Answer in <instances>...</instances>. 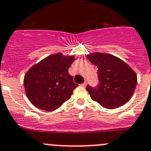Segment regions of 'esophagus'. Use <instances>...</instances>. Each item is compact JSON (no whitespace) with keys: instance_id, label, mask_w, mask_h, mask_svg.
Returning <instances> with one entry per match:
<instances>
[{"instance_id":"1","label":"esophagus","mask_w":151,"mask_h":151,"mask_svg":"<svg viewBox=\"0 0 151 151\" xmlns=\"http://www.w3.org/2000/svg\"><path fill=\"white\" fill-rule=\"evenodd\" d=\"M81 86H83V87H86V82H84L83 83L81 84Z\"/></svg>"}]
</instances>
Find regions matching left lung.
<instances>
[{
	"label": "left lung",
	"mask_w": 151,
	"mask_h": 151,
	"mask_svg": "<svg viewBox=\"0 0 151 151\" xmlns=\"http://www.w3.org/2000/svg\"><path fill=\"white\" fill-rule=\"evenodd\" d=\"M87 59L98 68L99 85L86 89L93 101L103 108L114 109L131 99L137 85L135 71L123 60L113 55L95 52Z\"/></svg>",
	"instance_id": "obj_1"
}]
</instances>
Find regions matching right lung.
I'll use <instances>...</instances> for the list:
<instances>
[{"instance_id":"1","label":"right lung","mask_w":151,"mask_h":151,"mask_svg":"<svg viewBox=\"0 0 151 151\" xmlns=\"http://www.w3.org/2000/svg\"><path fill=\"white\" fill-rule=\"evenodd\" d=\"M74 55L56 53L32 66L24 77L26 96L32 104L41 110L52 111L68 100L77 87L68 68Z\"/></svg>"}]
</instances>
